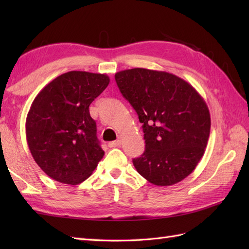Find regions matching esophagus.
Wrapping results in <instances>:
<instances>
[{
  "instance_id": "esophagus-1",
  "label": "esophagus",
  "mask_w": 249,
  "mask_h": 249,
  "mask_svg": "<svg viewBox=\"0 0 249 249\" xmlns=\"http://www.w3.org/2000/svg\"><path fill=\"white\" fill-rule=\"evenodd\" d=\"M121 140L120 139H118V140H115V141H112V142H109V147H116V146H120L121 145Z\"/></svg>"
}]
</instances>
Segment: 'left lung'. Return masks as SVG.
Wrapping results in <instances>:
<instances>
[{
	"label": "left lung",
	"mask_w": 249,
	"mask_h": 249,
	"mask_svg": "<svg viewBox=\"0 0 249 249\" xmlns=\"http://www.w3.org/2000/svg\"><path fill=\"white\" fill-rule=\"evenodd\" d=\"M144 133L145 151L133 163L157 186H170L192 173L208 144L211 116L196 89L173 73L133 68L115 73Z\"/></svg>",
	"instance_id": "obj_1"
}]
</instances>
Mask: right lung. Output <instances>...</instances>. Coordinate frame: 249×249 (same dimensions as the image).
I'll list each match as a JSON object with an SVG mask.
<instances>
[{
	"label": "right lung",
	"instance_id": "1",
	"mask_svg": "<svg viewBox=\"0 0 249 249\" xmlns=\"http://www.w3.org/2000/svg\"><path fill=\"white\" fill-rule=\"evenodd\" d=\"M109 82L106 73L68 71L33 100L25 121L26 141L34 160L51 178L80 184L104 157L89 107Z\"/></svg>",
	"mask_w": 249,
	"mask_h": 249
}]
</instances>
